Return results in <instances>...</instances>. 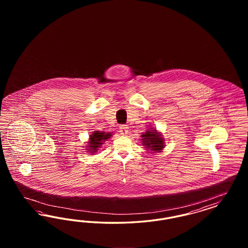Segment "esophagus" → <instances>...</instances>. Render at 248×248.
I'll list each match as a JSON object with an SVG mask.
<instances>
[{
    "label": "esophagus",
    "instance_id": "1",
    "mask_svg": "<svg viewBox=\"0 0 248 248\" xmlns=\"http://www.w3.org/2000/svg\"><path fill=\"white\" fill-rule=\"evenodd\" d=\"M120 127V133H121V135H123V136H125V135H127V133H128V125H126V124H122V125H120L119 126Z\"/></svg>",
    "mask_w": 248,
    "mask_h": 248
}]
</instances>
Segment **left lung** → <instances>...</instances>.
<instances>
[{
	"mask_svg": "<svg viewBox=\"0 0 248 248\" xmlns=\"http://www.w3.org/2000/svg\"><path fill=\"white\" fill-rule=\"evenodd\" d=\"M152 129L146 131V133L142 135V144L154 153H161L165 147L164 139L157 133L156 129Z\"/></svg>",
	"mask_w": 248,
	"mask_h": 248,
	"instance_id": "left-lung-1",
	"label": "left lung"
}]
</instances>
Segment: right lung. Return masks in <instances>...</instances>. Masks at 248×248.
Wrapping results in <instances>:
<instances>
[{
    "mask_svg": "<svg viewBox=\"0 0 248 248\" xmlns=\"http://www.w3.org/2000/svg\"><path fill=\"white\" fill-rule=\"evenodd\" d=\"M110 137L109 133H104V132H99V131H94L90 135V140L88 141V145L86 146L88 149L87 151H90V153H94L97 151V148L103 144V142L107 140Z\"/></svg>",
    "mask_w": 248,
    "mask_h": 248,
    "instance_id": "right-lung-1",
    "label": "right lung"
}]
</instances>
